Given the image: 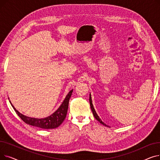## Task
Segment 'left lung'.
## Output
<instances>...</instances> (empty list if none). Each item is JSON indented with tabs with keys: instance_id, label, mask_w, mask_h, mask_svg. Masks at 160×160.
Returning a JSON list of instances; mask_svg holds the SVG:
<instances>
[{
	"instance_id": "8db88e82",
	"label": "left lung",
	"mask_w": 160,
	"mask_h": 160,
	"mask_svg": "<svg viewBox=\"0 0 160 160\" xmlns=\"http://www.w3.org/2000/svg\"><path fill=\"white\" fill-rule=\"evenodd\" d=\"M89 103H90L91 109V110H92V112H93V115H94V117H95V118L98 121H99L100 123H101L102 124L106 126V127H108V126H107L106 124H104V123L102 121V120L100 119V117L98 116L97 113H96V112H95V108H94V107H93V104H92V100H91V94L89 95Z\"/></svg>"
}]
</instances>
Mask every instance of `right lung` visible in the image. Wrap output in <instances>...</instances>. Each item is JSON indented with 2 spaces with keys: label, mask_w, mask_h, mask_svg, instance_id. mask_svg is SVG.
Instances as JSON below:
<instances>
[{
  "label": "right lung",
  "mask_w": 160,
  "mask_h": 160,
  "mask_svg": "<svg viewBox=\"0 0 160 160\" xmlns=\"http://www.w3.org/2000/svg\"><path fill=\"white\" fill-rule=\"evenodd\" d=\"M72 90L73 89L69 92V93L66 96L61 106L59 107V108L54 113L43 119L32 118V117L25 116L17 110L10 101V102L16 113L18 115V116L25 123L43 129H52L58 127L65 120L67 113V110H68L69 99L71 97Z\"/></svg>",
  "instance_id": "obj_1"
}]
</instances>
